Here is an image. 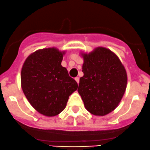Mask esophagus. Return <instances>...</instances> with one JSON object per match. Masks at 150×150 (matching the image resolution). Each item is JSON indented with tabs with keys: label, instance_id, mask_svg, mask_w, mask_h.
<instances>
[{
	"label": "esophagus",
	"instance_id": "1",
	"mask_svg": "<svg viewBox=\"0 0 150 150\" xmlns=\"http://www.w3.org/2000/svg\"><path fill=\"white\" fill-rule=\"evenodd\" d=\"M75 80H76V82L79 84V77H76Z\"/></svg>",
	"mask_w": 150,
	"mask_h": 150
}]
</instances>
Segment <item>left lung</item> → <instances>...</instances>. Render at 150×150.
<instances>
[{
    "mask_svg": "<svg viewBox=\"0 0 150 150\" xmlns=\"http://www.w3.org/2000/svg\"><path fill=\"white\" fill-rule=\"evenodd\" d=\"M84 59L78 92L90 113L103 116L121 102L127 84V74L118 57L109 49L96 47L81 53Z\"/></svg>",
    "mask_w": 150,
    "mask_h": 150,
    "instance_id": "left-lung-1",
    "label": "left lung"
}]
</instances>
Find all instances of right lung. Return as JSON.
Instances as JSON below:
<instances>
[{
    "instance_id": "1",
    "label": "right lung",
    "mask_w": 150,
    "mask_h": 150,
    "mask_svg": "<svg viewBox=\"0 0 150 150\" xmlns=\"http://www.w3.org/2000/svg\"><path fill=\"white\" fill-rule=\"evenodd\" d=\"M65 51L55 47L38 50L27 57L21 72L24 94L31 105L45 116L58 115L78 84L61 66Z\"/></svg>"
}]
</instances>
